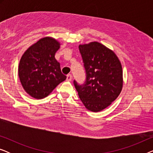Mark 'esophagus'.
<instances>
[{
  "label": "esophagus",
  "mask_w": 153,
  "mask_h": 153,
  "mask_svg": "<svg viewBox=\"0 0 153 153\" xmlns=\"http://www.w3.org/2000/svg\"><path fill=\"white\" fill-rule=\"evenodd\" d=\"M72 76L71 74H68L67 75V81H72Z\"/></svg>",
  "instance_id": "obj_1"
}]
</instances>
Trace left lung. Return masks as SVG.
Wrapping results in <instances>:
<instances>
[{
  "label": "left lung",
  "mask_w": 153,
  "mask_h": 153,
  "mask_svg": "<svg viewBox=\"0 0 153 153\" xmlns=\"http://www.w3.org/2000/svg\"><path fill=\"white\" fill-rule=\"evenodd\" d=\"M86 74L83 85L74 81L75 88L85 107L98 112L108 107L123 88L120 61L112 50L97 42L80 45Z\"/></svg>",
  "instance_id": "8db88e82"
}]
</instances>
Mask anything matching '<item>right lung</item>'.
<instances>
[{
	"label": "right lung",
	"mask_w": 153,
	"mask_h": 153,
	"mask_svg": "<svg viewBox=\"0 0 153 153\" xmlns=\"http://www.w3.org/2000/svg\"><path fill=\"white\" fill-rule=\"evenodd\" d=\"M60 44L53 37H46L30 46L21 58L18 73L25 91L35 99L47 97L66 79L55 58Z\"/></svg>",
	"instance_id": "obj_1"
}]
</instances>
